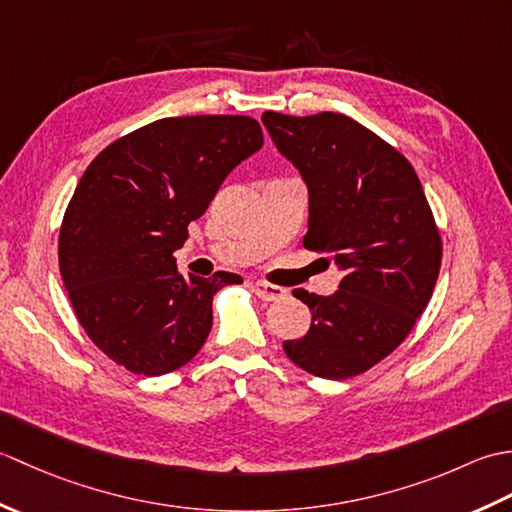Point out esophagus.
Returning <instances> with one entry per match:
<instances>
[{
	"label": "esophagus",
	"instance_id": "1",
	"mask_svg": "<svg viewBox=\"0 0 512 512\" xmlns=\"http://www.w3.org/2000/svg\"><path fill=\"white\" fill-rule=\"evenodd\" d=\"M253 290H255V295L259 299H264V301H279V299H284L286 292H288L286 288L275 286V284H268V281H255Z\"/></svg>",
	"mask_w": 512,
	"mask_h": 512
}]
</instances>
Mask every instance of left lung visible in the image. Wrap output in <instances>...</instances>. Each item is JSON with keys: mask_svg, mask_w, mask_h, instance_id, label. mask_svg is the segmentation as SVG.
<instances>
[{"mask_svg": "<svg viewBox=\"0 0 512 512\" xmlns=\"http://www.w3.org/2000/svg\"><path fill=\"white\" fill-rule=\"evenodd\" d=\"M262 123L308 187L303 246L343 273L330 297L292 290L312 323L284 352L319 378L363 374L407 339L436 288L442 242L422 184L400 151L345 114L264 112Z\"/></svg>", "mask_w": 512, "mask_h": 512, "instance_id": "left-lung-1", "label": "left lung"}]
</instances>
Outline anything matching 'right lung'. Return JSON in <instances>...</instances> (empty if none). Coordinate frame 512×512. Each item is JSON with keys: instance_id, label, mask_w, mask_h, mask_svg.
Wrapping results in <instances>:
<instances>
[{"instance_id": "add662e5", "label": "right lung", "mask_w": 512, "mask_h": 512, "mask_svg": "<svg viewBox=\"0 0 512 512\" xmlns=\"http://www.w3.org/2000/svg\"><path fill=\"white\" fill-rule=\"evenodd\" d=\"M262 145L248 116L162 118L85 169L63 215L59 268L76 319L114 363L162 376L200 352L215 292L242 277H182L173 253L228 173Z\"/></svg>"}]
</instances>
